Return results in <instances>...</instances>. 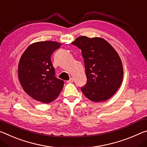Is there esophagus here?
Returning <instances> with one entry per match:
<instances>
[{
  "label": "esophagus",
  "mask_w": 147,
  "mask_h": 147,
  "mask_svg": "<svg viewBox=\"0 0 147 147\" xmlns=\"http://www.w3.org/2000/svg\"><path fill=\"white\" fill-rule=\"evenodd\" d=\"M73 81H74V79L72 78H69V80L67 81L66 82L67 83H72V82H73Z\"/></svg>",
  "instance_id": "34e87169"
}]
</instances>
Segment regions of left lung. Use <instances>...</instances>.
I'll list each match as a JSON object with an SVG mask.
<instances>
[{
	"mask_svg": "<svg viewBox=\"0 0 147 147\" xmlns=\"http://www.w3.org/2000/svg\"><path fill=\"white\" fill-rule=\"evenodd\" d=\"M81 50L87 81L81 88L94 102L109 99L121 85L123 68L119 55L111 45L101 38L79 36L71 43Z\"/></svg>",
	"mask_w": 147,
	"mask_h": 147,
	"instance_id": "obj_1",
	"label": "left lung"
}]
</instances>
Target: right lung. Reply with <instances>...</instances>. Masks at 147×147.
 <instances>
[{
  "instance_id": "right-lung-1",
  "label": "right lung",
  "mask_w": 147,
  "mask_h": 147,
  "mask_svg": "<svg viewBox=\"0 0 147 147\" xmlns=\"http://www.w3.org/2000/svg\"><path fill=\"white\" fill-rule=\"evenodd\" d=\"M61 44L45 41L30 45L21 56L18 77L23 90L38 102L49 103L59 96L64 81L55 77L51 56Z\"/></svg>"
}]
</instances>
